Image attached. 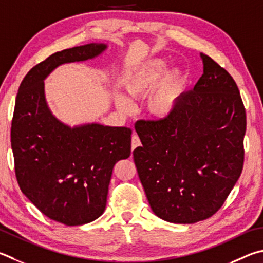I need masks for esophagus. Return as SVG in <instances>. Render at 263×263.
<instances>
[{"instance_id":"34e87169","label":"esophagus","mask_w":263,"mask_h":263,"mask_svg":"<svg viewBox=\"0 0 263 263\" xmlns=\"http://www.w3.org/2000/svg\"><path fill=\"white\" fill-rule=\"evenodd\" d=\"M140 145H141V141L139 139V137H138L136 133H135V135H133L132 138H131V148H132V151L136 149V148L139 147Z\"/></svg>"}]
</instances>
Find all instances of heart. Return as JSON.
Returning <instances> with one entry per match:
<instances>
[{
	"mask_svg": "<svg viewBox=\"0 0 263 263\" xmlns=\"http://www.w3.org/2000/svg\"><path fill=\"white\" fill-rule=\"evenodd\" d=\"M168 69L163 59L147 60L132 69L123 80L124 89L128 99L119 95L116 99L117 107L128 112L132 109L131 100L147 97L146 109L155 119H168L177 109L184 93L186 78L183 71Z\"/></svg>",
	"mask_w": 263,
	"mask_h": 263,
	"instance_id": "b5f03b06",
	"label": "heart"
}]
</instances>
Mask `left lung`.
<instances>
[{"label":"left lung","instance_id":"8db88e82","mask_svg":"<svg viewBox=\"0 0 263 263\" xmlns=\"http://www.w3.org/2000/svg\"><path fill=\"white\" fill-rule=\"evenodd\" d=\"M200 56L203 73L181 95L174 115L135 125L142 146L133 159L148 202L171 223L213 216L244 165L246 111L239 89L226 69Z\"/></svg>","mask_w":263,"mask_h":263}]
</instances>
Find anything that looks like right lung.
I'll list each match as a JSON object with an SVG mask.
<instances>
[{"mask_svg":"<svg viewBox=\"0 0 263 263\" xmlns=\"http://www.w3.org/2000/svg\"><path fill=\"white\" fill-rule=\"evenodd\" d=\"M106 48L88 44L55 52L28 71L16 98L11 148L19 187L42 214L69 227L104 212L114 165L131 154L132 130L65 125L47 106L44 80L59 65L93 59Z\"/></svg>","mask_w":263,"mask_h":263,"instance_id":"1","label":"right lung"}]
</instances>
